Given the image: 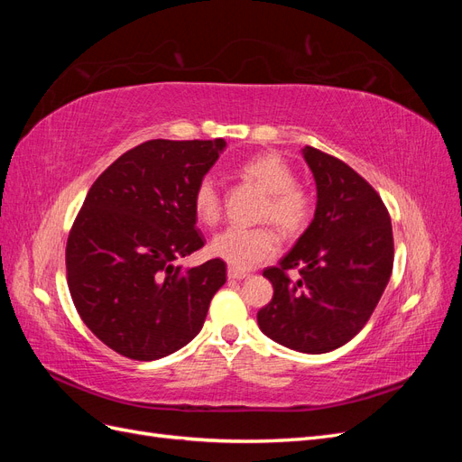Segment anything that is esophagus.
<instances>
[{
  "mask_svg": "<svg viewBox=\"0 0 462 462\" xmlns=\"http://www.w3.org/2000/svg\"><path fill=\"white\" fill-rule=\"evenodd\" d=\"M227 277L233 279V282H241V279H246V277H248V273H246V272H241V270L229 268V270H227Z\"/></svg>",
  "mask_w": 462,
  "mask_h": 462,
  "instance_id": "esophagus-1",
  "label": "esophagus"
}]
</instances>
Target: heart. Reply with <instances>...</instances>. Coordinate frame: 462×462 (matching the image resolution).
Wrapping results in <instances>:
<instances>
[{
	"label": "heart",
	"mask_w": 462,
	"mask_h": 462,
	"mask_svg": "<svg viewBox=\"0 0 462 462\" xmlns=\"http://www.w3.org/2000/svg\"><path fill=\"white\" fill-rule=\"evenodd\" d=\"M241 175L253 180L268 202L262 208V217L272 219L287 235H297L309 226L312 199L295 183V173L289 163L275 153H260L241 167ZM194 212L206 226H214L221 214V197L214 177H202L192 194ZM279 239L270 227H227L209 243V254L229 263L235 270H250L277 254Z\"/></svg>",
	"instance_id": "1"
}]
</instances>
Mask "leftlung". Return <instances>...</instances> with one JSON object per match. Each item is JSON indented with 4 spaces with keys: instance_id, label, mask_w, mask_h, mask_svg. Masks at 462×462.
Here are the masks:
<instances>
[{
    "instance_id": "8db88e82",
    "label": "left lung",
    "mask_w": 462,
    "mask_h": 462,
    "mask_svg": "<svg viewBox=\"0 0 462 462\" xmlns=\"http://www.w3.org/2000/svg\"><path fill=\"white\" fill-rule=\"evenodd\" d=\"M316 183V212L275 268L272 302L258 312L263 335L291 351L321 355L351 341L380 302L393 270V229L387 209L345 162L302 148ZM297 267L291 282L284 272Z\"/></svg>"
}]
</instances>
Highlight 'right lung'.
Instances as JSON below:
<instances>
[{
	"label": "right lung",
	"instance_id": "obj_1",
	"mask_svg": "<svg viewBox=\"0 0 462 462\" xmlns=\"http://www.w3.org/2000/svg\"><path fill=\"white\" fill-rule=\"evenodd\" d=\"M227 143L148 141L94 180L67 241V283L87 328L116 353L158 360L200 333L226 262L183 270L204 246L192 194Z\"/></svg>",
	"mask_w": 462,
	"mask_h": 462
}]
</instances>
